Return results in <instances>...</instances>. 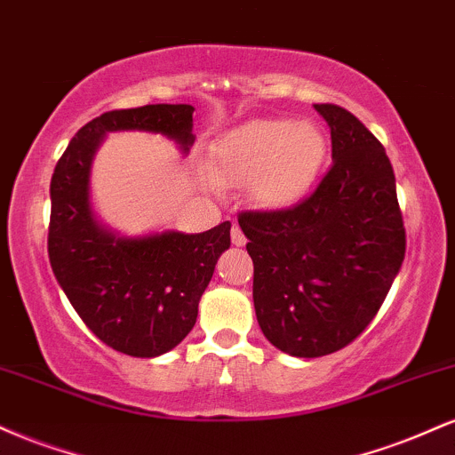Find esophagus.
Segmentation results:
<instances>
[{"mask_svg": "<svg viewBox=\"0 0 455 455\" xmlns=\"http://www.w3.org/2000/svg\"><path fill=\"white\" fill-rule=\"evenodd\" d=\"M231 239H233L235 245H245V235H243L242 228L237 227V224H233V228H231Z\"/></svg>", "mask_w": 455, "mask_h": 455, "instance_id": "34e87169", "label": "esophagus"}]
</instances>
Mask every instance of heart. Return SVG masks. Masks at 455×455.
Masks as SVG:
<instances>
[{
	"mask_svg": "<svg viewBox=\"0 0 455 455\" xmlns=\"http://www.w3.org/2000/svg\"><path fill=\"white\" fill-rule=\"evenodd\" d=\"M327 158V139L312 122L252 119L210 148L207 175L218 188L250 186L265 210H286L315 186Z\"/></svg>",
	"mask_w": 455,
	"mask_h": 455,
	"instance_id": "b5f03b06",
	"label": "heart"
}]
</instances>
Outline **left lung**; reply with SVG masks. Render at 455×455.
Returning a JSON list of instances; mask_svg holds the SVG:
<instances>
[{
	"label": "left lung",
	"mask_w": 455,
	"mask_h": 455,
	"mask_svg": "<svg viewBox=\"0 0 455 455\" xmlns=\"http://www.w3.org/2000/svg\"><path fill=\"white\" fill-rule=\"evenodd\" d=\"M331 128L333 164L289 210L242 212L252 297L265 338L293 357L348 347L377 316L406 252L395 175L380 140L338 104H315Z\"/></svg>",
	"instance_id": "1"
}]
</instances>
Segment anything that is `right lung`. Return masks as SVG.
Masks as SVG:
<instances>
[{"instance_id": "1", "label": "right lung", "mask_w": 455, "mask_h": 455, "mask_svg": "<svg viewBox=\"0 0 455 455\" xmlns=\"http://www.w3.org/2000/svg\"><path fill=\"white\" fill-rule=\"evenodd\" d=\"M192 111L190 104H145L102 113L78 130L51 177L55 278L93 336L132 357H158L190 333L218 257L231 245V222L196 235L117 237L92 213L90 164L100 139L115 130L166 134L188 151Z\"/></svg>"}]
</instances>
